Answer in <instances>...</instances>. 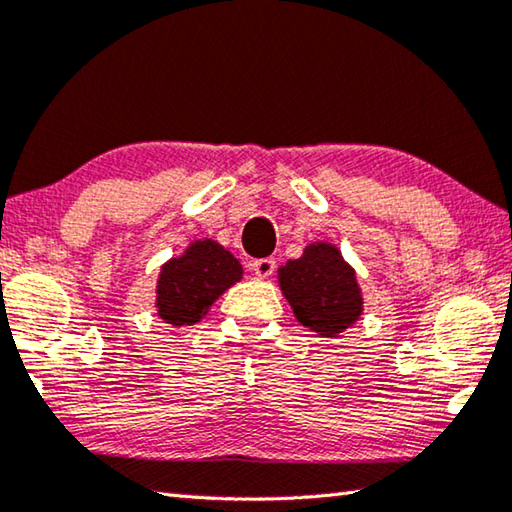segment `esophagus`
I'll use <instances>...</instances> for the list:
<instances>
[{"label": "esophagus", "mask_w": 512, "mask_h": 512, "mask_svg": "<svg viewBox=\"0 0 512 512\" xmlns=\"http://www.w3.org/2000/svg\"><path fill=\"white\" fill-rule=\"evenodd\" d=\"M250 268H253V273H255L257 277H271L273 271H275V259H273V257L255 259V262L250 264Z\"/></svg>", "instance_id": "obj_1"}]
</instances>
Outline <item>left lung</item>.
<instances>
[{"label":"left lung","instance_id":"obj_1","mask_svg":"<svg viewBox=\"0 0 512 512\" xmlns=\"http://www.w3.org/2000/svg\"><path fill=\"white\" fill-rule=\"evenodd\" d=\"M277 280L300 323L327 339H336L363 314L357 273L327 241L309 244L300 259H289Z\"/></svg>","mask_w":512,"mask_h":512}]
</instances>
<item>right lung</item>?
Listing matches in <instances>:
<instances>
[{
  "label": "right lung",
  "instance_id": "right-lung-1",
  "mask_svg": "<svg viewBox=\"0 0 512 512\" xmlns=\"http://www.w3.org/2000/svg\"><path fill=\"white\" fill-rule=\"evenodd\" d=\"M241 275L244 268L230 250L212 239H198L183 255L162 264L155 289L158 316L173 327L196 325Z\"/></svg>",
  "mask_w": 512,
  "mask_h": 512
}]
</instances>
